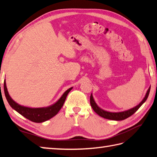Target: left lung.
Masks as SVG:
<instances>
[{"label": "left lung", "mask_w": 157, "mask_h": 157, "mask_svg": "<svg viewBox=\"0 0 157 157\" xmlns=\"http://www.w3.org/2000/svg\"><path fill=\"white\" fill-rule=\"evenodd\" d=\"M150 86L148 88V90H147V93L145 95L144 98L143 99L140 103H139L137 106H135L134 108H130L129 110H125V111H122V112H117V113H114V112H109V111H106L102 109V108H99L98 104H96V102L95 101V99H94L92 93H91L90 97V106L93 108V109L94 111L98 114V115H99L101 117L107 119H110V120H115V121H121L124 120V119H126L128 117H129L132 115H133L136 110H137L141 106V105L143 104L145 101H146V99L148 98V95H149L150 93Z\"/></svg>", "instance_id": "1"}]
</instances>
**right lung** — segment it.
I'll use <instances>...</instances> for the list:
<instances>
[{
  "label": "right lung",
  "mask_w": 157,
  "mask_h": 157,
  "mask_svg": "<svg viewBox=\"0 0 157 157\" xmlns=\"http://www.w3.org/2000/svg\"><path fill=\"white\" fill-rule=\"evenodd\" d=\"M72 88L73 87H71L65 91L63 95L61 96V98L56 103L49 106L42 108H29L21 106L13 100L9 93H8L5 79L4 81V92L5 98H6L10 106L19 114H21V115L25 117V118L33 122H36V123H42V122L46 121L56 115L63 106L68 93L72 90Z\"/></svg>",
  "instance_id": "obj_1"
}]
</instances>
